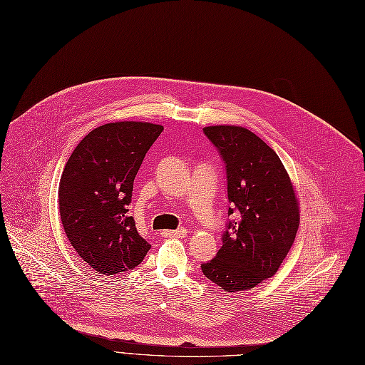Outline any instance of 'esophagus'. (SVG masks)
I'll return each mask as SVG.
<instances>
[{
    "label": "esophagus",
    "mask_w": 365,
    "mask_h": 365,
    "mask_svg": "<svg viewBox=\"0 0 365 365\" xmlns=\"http://www.w3.org/2000/svg\"><path fill=\"white\" fill-rule=\"evenodd\" d=\"M187 235V229L181 227L178 230H163L162 232V236L163 237H185Z\"/></svg>",
    "instance_id": "34e87169"
}]
</instances>
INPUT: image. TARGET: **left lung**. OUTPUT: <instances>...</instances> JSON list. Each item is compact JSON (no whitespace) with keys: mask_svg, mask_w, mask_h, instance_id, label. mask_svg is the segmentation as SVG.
<instances>
[{"mask_svg":"<svg viewBox=\"0 0 365 365\" xmlns=\"http://www.w3.org/2000/svg\"><path fill=\"white\" fill-rule=\"evenodd\" d=\"M225 169L229 215L222 245L200 266L224 291L251 289L273 276L296 239L300 214L288 173L277 154L240 126L203 128Z\"/></svg>","mask_w":365,"mask_h":365,"instance_id":"1","label":"left lung"}]
</instances>
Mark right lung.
<instances>
[{"label":"right lung","instance_id":"1","mask_svg":"<svg viewBox=\"0 0 365 365\" xmlns=\"http://www.w3.org/2000/svg\"><path fill=\"white\" fill-rule=\"evenodd\" d=\"M162 130L141 121L107 123L86 135L65 165L58 193L63 230L99 273L132 270L151 248L128 212L133 180Z\"/></svg>","mask_w":365,"mask_h":365}]
</instances>
